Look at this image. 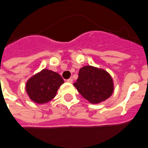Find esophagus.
Returning a JSON list of instances; mask_svg holds the SVG:
<instances>
[{"label": "esophagus", "instance_id": "34e87169", "mask_svg": "<svg viewBox=\"0 0 148 148\" xmlns=\"http://www.w3.org/2000/svg\"><path fill=\"white\" fill-rule=\"evenodd\" d=\"M66 82H69V83H72L73 82V79H69L66 80Z\"/></svg>", "mask_w": 148, "mask_h": 148}]
</instances>
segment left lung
<instances>
[{"instance_id": "1", "label": "left lung", "mask_w": 148, "mask_h": 148, "mask_svg": "<svg viewBox=\"0 0 148 148\" xmlns=\"http://www.w3.org/2000/svg\"><path fill=\"white\" fill-rule=\"evenodd\" d=\"M74 86L91 103H98L110 97L113 92V79L108 73L92 66L80 69Z\"/></svg>"}]
</instances>
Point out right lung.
I'll return each mask as SVG.
<instances>
[{
	"instance_id": "obj_1",
	"label": "right lung",
	"mask_w": 148,
	"mask_h": 148,
	"mask_svg": "<svg viewBox=\"0 0 148 148\" xmlns=\"http://www.w3.org/2000/svg\"><path fill=\"white\" fill-rule=\"evenodd\" d=\"M63 82V79L58 73L43 69L27 81L26 91L34 102L46 103L56 97L57 90Z\"/></svg>"
}]
</instances>
